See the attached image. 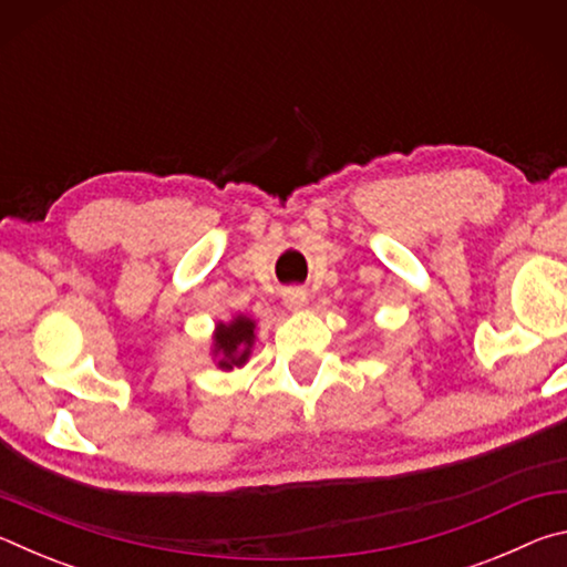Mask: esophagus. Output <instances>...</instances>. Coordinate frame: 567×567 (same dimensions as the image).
Segmentation results:
<instances>
[{
    "label": "esophagus",
    "instance_id": "obj_1",
    "mask_svg": "<svg viewBox=\"0 0 567 567\" xmlns=\"http://www.w3.org/2000/svg\"><path fill=\"white\" fill-rule=\"evenodd\" d=\"M285 305L290 307V310H302L307 305V292L300 290V287H292V290H287L285 295Z\"/></svg>",
    "mask_w": 567,
    "mask_h": 567
}]
</instances>
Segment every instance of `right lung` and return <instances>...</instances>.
<instances>
[{"label": "right lung", "mask_w": 567, "mask_h": 567, "mask_svg": "<svg viewBox=\"0 0 567 567\" xmlns=\"http://www.w3.org/2000/svg\"><path fill=\"white\" fill-rule=\"evenodd\" d=\"M255 342V322L239 315L229 324L219 322L215 332V354H223V360L217 364L225 370L239 368L249 358V350H252Z\"/></svg>", "instance_id": "right-lung-1"}]
</instances>
